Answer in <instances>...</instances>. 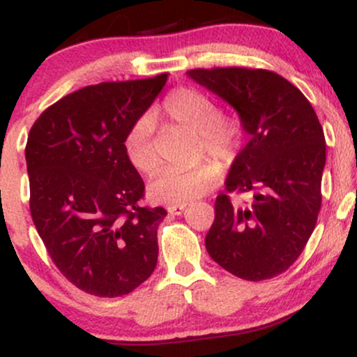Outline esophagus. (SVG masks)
<instances>
[{"mask_svg": "<svg viewBox=\"0 0 357 357\" xmlns=\"http://www.w3.org/2000/svg\"><path fill=\"white\" fill-rule=\"evenodd\" d=\"M184 210H186V204H169V206H167V211H169L171 215H183Z\"/></svg>", "mask_w": 357, "mask_h": 357, "instance_id": "obj_1", "label": "esophagus"}]
</instances>
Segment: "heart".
I'll use <instances>...</instances> for the list:
<instances>
[{"label":"heart","mask_w":357,"mask_h":357,"mask_svg":"<svg viewBox=\"0 0 357 357\" xmlns=\"http://www.w3.org/2000/svg\"><path fill=\"white\" fill-rule=\"evenodd\" d=\"M162 107L174 122L199 132L202 147L220 165L235 161L243 142V126L238 117L220 114L211 96L196 89H178L167 96ZM154 132V116L146 112L130 124L124 139L127 159L146 176L154 174L161 165ZM220 174V166L211 161L190 169H166L151 181L147 192L154 203L186 204L206 195L218 183Z\"/></svg>","instance_id":"1"}]
</instances>
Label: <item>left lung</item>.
I'll return each instance as SVG.
<instances>
[{"mask_svg": "<svg viewBox=\"0 0 357 357\" xmlns=\"http://www.w3.org/2000/svg\"><path fill=\"white\" fill-rule=\"evenodd\" d=\"M238 112L250 136L228 173L227 191L250 192L247 206L228 195L215 202L208 253L243 280H267L297 260L321 210L326 139L304 93L261 68H195L188 72Z\"/></svg>", "mask_w": 357, "mask_h": 357, "instance_id": "left-lung-1", "label": "left lung"}]
</instances>
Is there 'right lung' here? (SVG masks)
<instances>
[{
    "instance_id": "right-lung-1",
    "label": "right lung",
    "mask_w": 357,
    "mask_h": 357,
    "mask_svg": "<svg viewBox=\"0 0 357 357\" xmlns=\"http://www.w3.org/2000/svg\"><path fill=\"white\" fill-rule=\"evenodd\" d=\"M167 80L102 82L43 110L28 134L30 213L53 264L80 290L121 297L158 264L165 208L142 206L144 181L124 139Z\"/></svg>"
}]
</instances>
